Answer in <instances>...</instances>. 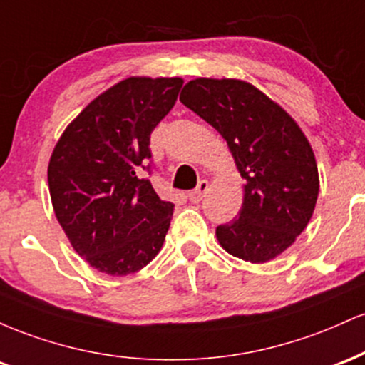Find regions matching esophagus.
<instances>
[{
    "label": "esophagus",
    "instance_id": "esophagus-1",
    "mask_svg": "<svg viewBox=\"0 0 365 365\" xmlns=\"http://www.w3.org/2000/svg\"><path fill=\"white\" fill-rule=\"evenodd\" d=\"M207 188H209V182H207V180H200L199 185H197L195 190L188 194V199H190V202H194V204L200 202V200L204 199V195H206Z\"/></svg>",
    "mask_w": 365,
    "mask_h": 365
}]
</instances>
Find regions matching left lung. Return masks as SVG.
I'll return each instance as SVG.
<instances>
[{
	"label": "left lung",
	"mask_w": 365,
	"mask_h": 365,
	"mask_svg": "<svg viewBox=\"0 0 365 365\" xmlns=\"http://www.w3.org/2000/svg\"><path fill=\"white\" fill-rule=\"evenodd\" d=\"M180 101L221 133L245 180L242 209L217 226V242L244 261H271L304 232L316 207L319 175L307 137L279 104L237 78H195Z\"/></svg>",
	"instance_id": "left-lung-1"
}]
</instances>
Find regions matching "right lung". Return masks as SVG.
Masks as SVG:
<instances>
[{
    "mask_svg": "<svg viewBox=\"0 0 365 365\" xmlns=\"http://www.w3.org/2000/svg\"><path fill=\"white\" fill-rule=\"evenodd\" d=\"M183 81L128 77L99 94L65 128L48 166L54 215L94 269L127 276L156 257L175 204L142 173L150 132L168 115Z\"/></svg>",
    "mask_w": 365,
    "mask_h": 365,
    "instance_id": "obj_1",
    "label": "right lung"
}]
</instances>
